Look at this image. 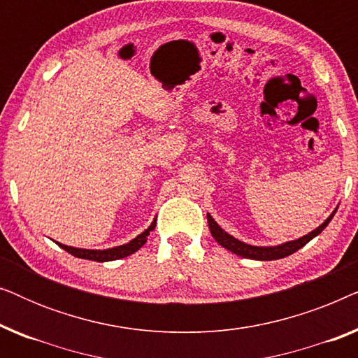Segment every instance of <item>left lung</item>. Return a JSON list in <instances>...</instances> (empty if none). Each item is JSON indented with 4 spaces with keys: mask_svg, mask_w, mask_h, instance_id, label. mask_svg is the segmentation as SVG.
<instances>
[{
    "mask_svg": "<svg viewBox=\"0 0 358 358\" xmlns=\"http://www.w3.org/2000/svg\"><path fill=\"white\" fill-rule=\"evenodd\" d=\"M336 212H337V207L334 212H332L329 217H327L324 222L320 224V227H317L316 229H313V231H310L308 234H305V236L293 239V241L277 244V246H252V244L239 241V239H236L229 233L224 231V229L220 227L217 222H215L213 217L210 213H207V220H208L210 233H212L215 241H217L222 248L228 249V251L238 254V256H241L244 259H252V261H275V259L287 257V256H290V254L296 252L298 249H301L305 244L310 243L313 238H316L317 234H320L322 229L329 224V222L332 220V217H334Z\"/></svg>",
    "mask_w": 358,
    "mask_h": 358,
    "instance_id": "left-lung-1",
    "label": "left lung"
}]
</instances>
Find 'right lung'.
Segmentation results:
<instances>
[{"label":"right lung","instance_id":"1","mask_svg":"<svg viewBox=\"0 0 358 358\" xmlns=\"http://www.w3.org/2000/svg\"><path fill=\"white\" fill-rule=\"evenodd\" d=\"M156 227V218L151 222L148 228L145 229L143 233H140L138 236L131 239L130 243L120 244V246L115 248H109V249H83V248H73V246H66V244L57 243L62 249H65L66 252H70L71 256L80 257V259H87V261H96V262H109V261H117V259H124L130 254H134L138 251V249L143 246L146 243V238L148 234L153 231Z\"/></svg>","mask_w":358,"mask_h":358}]
</instances>
